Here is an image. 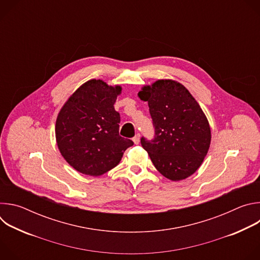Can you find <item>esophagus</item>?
Masks as SVG:
<instances>
[{
    "instance_id": "1",
    "label": "esophagus",
    "mask_w": 260,
    "mask_h": 260,
    "mask_svg": "<svg viewBox=\"0 0 260 260\" xmlns=\"http://www.w3.org/2000/svg\"><path fill=\"white\" fill-rule=\"evenodd\" d=\"M133 141H134V143H135L136 145H138V144L140 143V135L137 134V135L133 138Z\"/></svg>"
}]
</instances>
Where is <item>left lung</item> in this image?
I'll list each match as a JSON object with an SVG mask.
<instances>
[{
    "mask_svg": "<svg viewBox=\"0 0 260 260\" xmlns=\"http://www.w3.org/2000/svg\"><path fill=\"white\" fill-rule=\"evenodd\" d=\"M148 102L153 140L141 139L156 170L172 181L186 179L203 164L211 144L209 121L187 88L170 80L145 85L138 93Z\"/></svg>",
    "mask_w": 260,
    "mask_h": 260,
    "instance_id": "8db88e82",
    "label": "left lung"
}]
</instances>
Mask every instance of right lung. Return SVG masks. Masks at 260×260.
Masks as SVG:
<instances>
[{"mask_svg":"<svg viewBox=\"0 0 260 260\" xmlns=\"http://www.w3.org/2000/svg\"><path fill=\"white\" fill-rule=\"evenodd\" d=\"M121 86L91 79L74 92L55 123L57 147L67 162L84 175L101 176L115 168L134 142L119 136L114 104Z\"/></svg>","mask_w":260,"mask_h":260,"instance_id":"1","label":"right lung"}]
</instances>
